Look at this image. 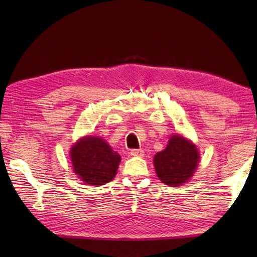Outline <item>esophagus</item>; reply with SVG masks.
Returning a JSON list of instances; mask_svg holds the SVG:
<instances>
[{
	"label": "esophagus",
	"instance_id": "34e87169",
	"mask_svg": "<svg viewBox=\"0 0 257 257\" xmlns=\"http://www.w3.org/2000/svg\"><path fill=\"white\" fill-rule=\"evenodd\" d=\"M130 153L131 155H133V157H143L145 152L142 149H132Z\"/></svg>",
	"mask_w": 257,
	"mask_h": 257
}]
</instances>
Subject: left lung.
Masks as SVG:
<instances>
[{"instance_id": "obj_1", "label": "left lung", "mask_w": 257, "mask_h": 257, "mask_svg": "<svg viewBox=\"0 0 257 257\" xmlns=\"http://www.w3.org/2000/svg\"><path fill=\"white\" fill-rule=\"evenodd\" d=\"M199 154L188 139L174 135L164 150L154 155V167L160 180L169 186H178L193 176Z\"/></svg>"}]
</instances>
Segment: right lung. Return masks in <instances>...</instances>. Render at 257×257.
<instances>
[{
  "mask_svg": "<svg viewBox=\"0 0 257 257\" xmlns=\"http://www.w3.org/2000/svg\"><path fill=\"white\" fill-rule=\"evenodd\" d=\"M71 160L75 174L82 181L103 185L114 178L121 158L102 138L88 136L72 148Z\"/></svg>",
  "mask_w": 257,
  "mask_h": 257,
  "instance_id": "1",
  "label": "right lung"
}]
</instances>
